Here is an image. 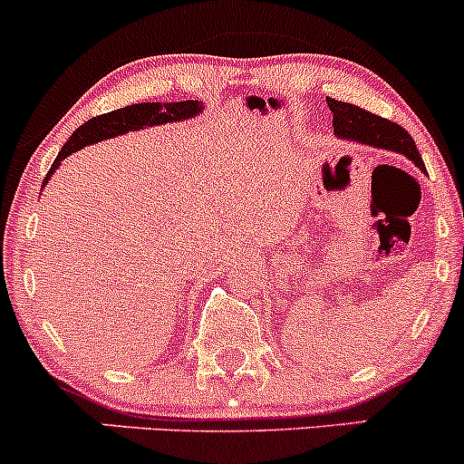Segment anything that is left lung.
<instances>
[{
  "mask_svg": "<svg viewBox=\"0 0 464 464\" xmlns=\"http://www.w3.org/2000/svg\"><path fill=\"white\" fill-rule=\"evenodd\" d=\"M328 108L333 111V127L339 139L396 151V154H403L414 160V165H419L420 169H425L414 139L401 125L381 119L368 110L356 108V105L343 103V101L328 99Z\"/></svg>",
  "mask_w": 464,
  "mask_h": 464,
  "instance_id": "1",
  "label": "left lung"
}]
</instances>
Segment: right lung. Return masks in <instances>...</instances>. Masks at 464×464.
<instances>
[{
	"instance_id": "1",
	"label": "right lung",
	"mask_w": 464,
	"mask_h": 464,
	"mask_svg": "<svg viewBox=\"0 0 464 464\" xmlns=\"http://www.w3.org/2000/svg\"><path fill=\"white\" fill-rule=\"evenodd\" d=\"M200 111H202L200 101H176V103H136V105H127V108L108 111V114L94 116V119H90L88 123L76 127L74 134L70 136V140L65 142L63 150H61L59 156L54 158L44 185L48 182L50 174H53V171L61 165V160H63L65 156L79 151L81 147L92 145V142H99L105 139H114V136L127 134V131L142 130V127L193 119V116L200 114Z\"/></svg>"
}]
</instances>
